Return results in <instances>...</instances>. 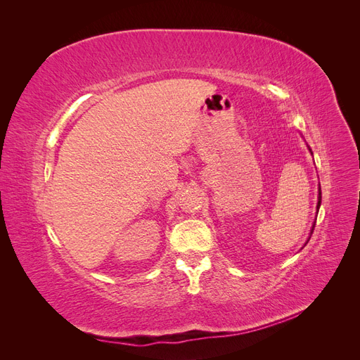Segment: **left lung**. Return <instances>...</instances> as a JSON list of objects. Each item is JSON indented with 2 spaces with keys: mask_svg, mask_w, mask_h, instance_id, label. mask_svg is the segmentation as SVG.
<instances>
[{
  "mask_svg": "<svg viewBox=\"0 0 360 360\" xmlns=\"http://www.w3.org/2000/svg\"><path fill=\"white\" fill-rule=\"evenodd\" d=\"M320 204H321V188L319 189V202H317V210L320 209ZM315 226V225H314ZM314 226H312V230H311V234H312V231H314ZM311 238V237H309ZM308 243V242H307Z\"/></svg>",
  "mask_w": 360,
  "mask_h": 360,
  "instance_id": "obj_1",
  "label": "left lung"
}]
</instances>
